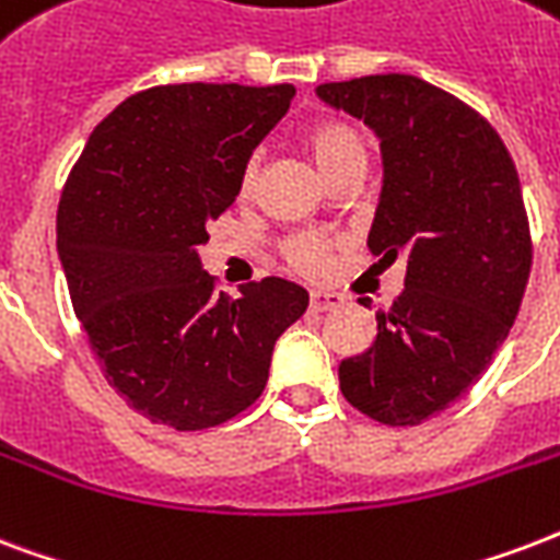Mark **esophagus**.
<instances>
[{"label": "esophagus", "mask_w": 560, "mask_h": 560, "mask_svg": "<svg viewBox=\"0 0 560 560\" xmlns=\"http://www.w3.org/2000/svg\"><path fill=\"white\" fill-rule=\"evenodd\" d=\"M310 306L315 313H330L336 306H342V295H334V292H310Z\"/></svg>", "instance_id": "esophagus-1"}]
</instances>
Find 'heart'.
I'll list each match as a JSON object with an SVG mask.
<instances>
[{"instance_id": "heart-1", "label": "heart", "mask_w": 560, "mask_h": 560, "mask_svg": "<svg viewBox=\"0 0 560 560\" xmlns=\"http://www.w3.org/2000/svg\"><path fill=\"white\" fill-rule=\"evenodd\" d=\"M306 147L310 153L318 162V167L325 171L327 176H334L336 171H342L348 162H357V159H365L363 138L357 132L354 126L342 124V120H327V124H318L306 136ZM256 176H259V155H250L242 167V191H250L256 185ZM336 238H330L327 233H318V230H301V233H292L289 238H283L280 245V254L298 275L304 277H322L330 268V259H334Z\"/></svg>"}]
</instances>
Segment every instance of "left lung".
<instances>
[{
    "instance_id": "8db88e82",
    "label": "left lung",
    "mask_w": 560,
    "mask_h": 560,
    "mask_svg": "<svg viewBox=\"0 0 560 560\" xmlns=\"http://www.w3.org/2000/svg\"><path fill=\"white\" fill-rule=\"evenodd\" d=\"M318 96L381 138L369 247L381 262L407 256L405 292L377 313L369 351L339 363V389L375 422L422 424L478 384L523 304L532 233L514 159L475 108L419 75L327 82Z\"/></svg>"
}]
</instances>
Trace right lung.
Returning a JSON list of instances; mask_svg holds the SVG:
<instances>
[{
    "mask_svg": "<svg viewBox=\"0 0 560 560\" xmlns=\"http://www.w3.org/2000/svg\"><path fill=\"white\" fill-rule=\"evenodd\" d=\"M292 85H159L88 138L58 203V256L88 345L150 422L203 431L254 405L277 336L310 295L280 277L215 295L206 224L242 191V167Z\"/></svg>",
    "mask_w": 560,
    "mask_h": 560,
    "instance_id": "1",
    "label": "right lung"
}]
</instances>
